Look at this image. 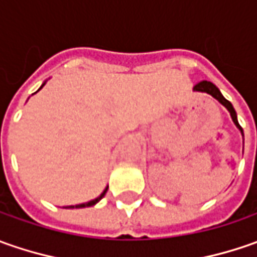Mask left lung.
<instances>
[{
    "label": "left lung",
    "mask_w": 257,
    "mask_h": 257,
    "mask_svg": "<svg viewBox=\"0 0 257 257\" xmlns=\"http://www.w3.org/2000/svg\"><path fill=\"white\" fill-rule=\"evenodd\" d=\"M193 90L194 91H200V93H207L210 94L212 97H214L217 101L220 104H223L226 108H227V111L230 113V117H232L233 123L236 124V127L240 130V133H242L243 136V128L240 127V124H239V121H237V115H236V111H234V108H233V105L230 101H227L224 97L222 95V93H220V90L216 87V85L213 84V83H210V81H200L199 84H196L194 87H193Z\"/></svg>",
    "instance_id": "obj_1"
}]
</instances>
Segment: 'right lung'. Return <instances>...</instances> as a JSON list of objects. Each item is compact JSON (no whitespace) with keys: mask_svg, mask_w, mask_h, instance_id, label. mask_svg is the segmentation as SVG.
<instances>
[{"mask_svg":"<svg viewBox=\"0 0 257 257\" xmlns=\"http://www.w3.org/2000/svg\"><path fill=\"white\" fill-rule=\"evenodd\" d=\"M44 84H45V83H44ZM44 84L41 85L40 88H43V87H44ZM107 189H108V187H105V189H104V192L101 193V194H100V196H98L97 199H94V200H90V202H87V203H81V204H75V206H67V207H70V209H74V207H75V209H81V207H90V206H94L95 203H98L100 200H101V199H103L104 194L107 193Z\"/></svg>","mask_w":257,"mask_h":257,"instance_id":"1","label":"right lung"}]
</instances>
